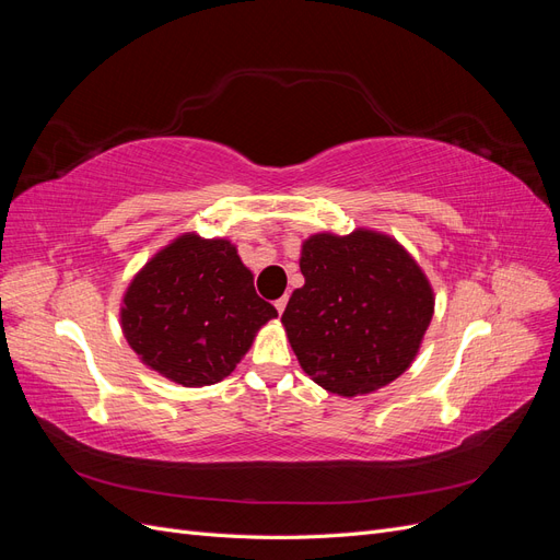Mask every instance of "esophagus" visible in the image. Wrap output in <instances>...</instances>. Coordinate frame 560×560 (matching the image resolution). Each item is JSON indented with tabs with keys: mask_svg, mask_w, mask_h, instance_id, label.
Segmentation results:
<instances>
[{
	"mask_svg": "<svg viewBox=\"0 0 560 560\" xmlns=\"http://www.w3.org/2000/svg\"><path fill=\"white\" fill-rule=\"evenodd\" d=\"M284 306H287V296H280L278 301H276V311L282 315V311H284Z\"/></svg>",
	"mask_w": 560,
	"mask_h": 560,
	"instance_id": "esophagus-1",
	"label": "esophagus"
}]
</instances>
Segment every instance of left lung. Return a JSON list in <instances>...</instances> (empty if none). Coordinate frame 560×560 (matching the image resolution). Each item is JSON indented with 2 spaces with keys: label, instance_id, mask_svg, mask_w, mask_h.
I'll return each instance as SVG.
<instances>
[{
  "label": "left lung",
  "instance_id": "left-lung-1",
  "mask_svg": "<svg viewBox=\"0 0 560 560\" xmlns=\"http://www.w3.org/2000/svg\"><path fill=\"white\" fill-rule=\"evenodd\" d=\"M306 284L282 325L301 369L341 397L393 383L416 360L434 292L416 259L385 233H315L301 245Z\"/></svg>",
  "mask_w": 560,
  "mask_h": 560
}]
</instances>
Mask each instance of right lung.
<instances>
[{"mask_svg": "<svg viewBox=\"0 0 560 560\" xmlns=\"http://www.w3.org/2000/svg\"><path fill=\"white\" fill-rule=\"evenodd\" d=\"M273 317L278 311L254 292L235 245L184 233L128 284L121 329L149 369L202 387L224 381Z\"/></svg>", "mask_w": 560, "mask_h": 560, "instance_id": "add662e5", "label": "right lung"}]
</instances>
